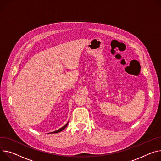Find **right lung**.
<instances>
[{
  "label": "right lung",
  "instance_id": "1",
  "mask_svg": "<svg viewBox=\"0 0 161 161\" xmlns=\"http://www.w3.org/2000/svg\"><path fill=\"white\" fill-rule=\"evenodd\" d=\"M68 123H69V122H67L63 127H62L61 128H60L59 130H56V131H53V132H51L52 134H56V133H58V132H60V131H62L63 130H64L66 127H67V126L68 125Z\"/></svg>",
  "mask_w": 161,
  "mask_h": 161
}]
</instances>
